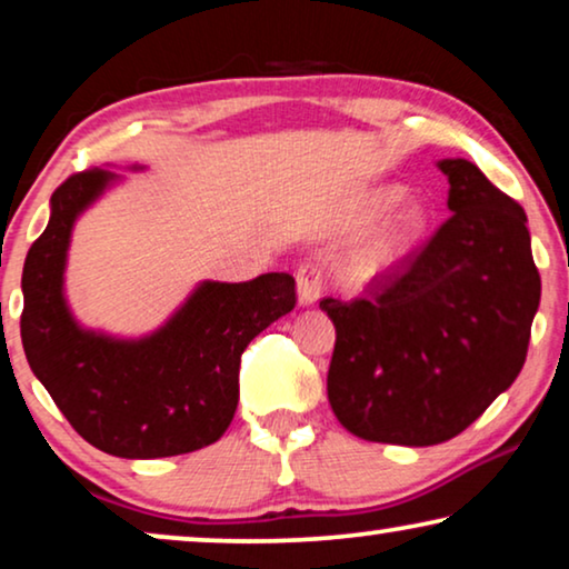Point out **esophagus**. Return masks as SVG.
<instances>
[{
    "instance_id": "1",
    "label": "esophagus",
    "mask_w": 569,
    "mask_h": 569,
    "mask_svg": "<svg viewBox=\"0 0 569 569\" xmlns=\"http://www.w3.org/2000/svg\"><path fill=\"white\" fill-rule=\"evenodd\" d=\"M298 295H300V302L302 306H310V302H316L321 298V290H323V269L318 267L316 261H306L300 263L298 274Z\"/></svg>"
}]
</instances>
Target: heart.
<instances>
[{"label": "heart", "mask_w": 569, "mask_h": 569, "mask_svg": "<svg viewBox=\"0 0 569 569\" xmlns=\"http://www.w3.org/2000/svg\"><path fill=\"white\" fill-rule=\"evenodd\" d=\"M401 199L399 186H383V189L370 191L368 197L362 199V207L357 217L360 222L376 220L378 214H383L386 209H391L396 201ZM427 228V212L419 204L403 207L399 214L393 217L391 222L383 224L376 236H372L368 243L360 246L349 261V269H352L355 277H370L391 267L393 261H399L403 253L409 251L411 243L422 236Z\"/></svg>", "instance_id": "1"}]
</instances>
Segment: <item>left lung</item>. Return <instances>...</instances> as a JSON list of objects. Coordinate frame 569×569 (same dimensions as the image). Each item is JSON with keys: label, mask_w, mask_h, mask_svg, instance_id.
Wrapping results in <instances>:
<instances>
[{"label": "left lung", "mask_w": 569, "mask_h": 569, "mask_svg": "<svg viewBox=\"0 0 569 569\" xmlns=\"http://www.w3.org/2000/svg\"><path fill=\"white\" fill-rule=\"evenodd\" d=\"M453 214L378 271L355 300L323 298L337 326L326 378L357 438L438 446L463 432L526 362L541 298L526 212L469 160H442Z\"/></svg>", "instance_id": "1"}]
</instances>
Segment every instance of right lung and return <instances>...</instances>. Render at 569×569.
Segmentation results:
<instances>
[{
    "label": "right lung",
    "mask_w": 569,
    "mask_h": 569,
    "mask_svg": "<svg viewBox=\"0 0 569 569\" xmlns=\"http://www.w3.org/2000/svg\"><path fill=\"white\" fill-rule=\"evenodd\" d=\"M111 170L72 173L51 193V220L22 267L20 337L30 370L90 446L119 458H166L212 446L238 407L240 355L295 308L290 274L204 282L142 341L82 331L61 295L74 217Z\"/></svg>",
    "instance_id": "obj_1"
}]
</instances>
